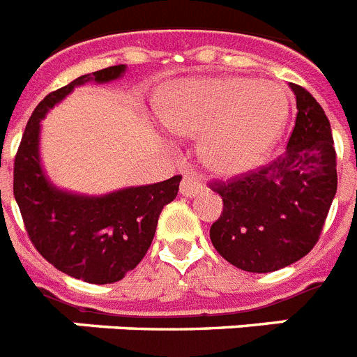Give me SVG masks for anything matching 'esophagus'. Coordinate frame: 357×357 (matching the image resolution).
<instances>
[{
  "label": "esophagus",
  "mask_w": 357,
  "mask_h": 357,
  "mask_svg": "<svg viewBox=\"0 0 357 357\" xmlns=\"http://www.w3.org/2000/svg\"><path fill=\"white\" fill-rule=\"evenodd\" d=\"M202 191V184L199 178H195L193 175H184L181 182V193L184 197H197Z\"/></svg>",
  "instance_id": "1"
}]
</instances>
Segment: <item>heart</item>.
<instances>
[{
    "mask_svg": "<svg viewBox=\"0 0 357 357\" xmlns=\"http://www.w3.org/2000/svg\"><path fill=\"white\" fill-rule=\"evenodd\" d=\"M160 123L176 135H202V162L222 176L242 175L267 157L289 117L282 86L248 77L191 79L158 97Z\"/></svg>",
    "mask_w": 357,
    "mask_h": 357,
    "instance_id": "b5f03b06",
    "label": "heart"
}]
</instances>
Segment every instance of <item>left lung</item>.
Here are the masks:
<instances>
[{
  "label": "left lung",
  "instance_id": "1",
  "mask_svg": "<svg viewBox=\"0 0 357 357\" xmlns=\"http://www.w3.org/2000/svg\"><path fill=\"white\" fill-rule=\"evenodd\" d=\"M296 123L283 153L229 181L211 182L224 211L209 236L222 258L248 273H273L314 248L337 190L336 149L324 108L300 84Z\"/></svg>",
  "mask_w": 357,
  "mask_h": 357
}]
</instances>
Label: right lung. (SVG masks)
<instances>
[{"label":"right lung","instance_id":"add662e5","mask_svg":"<svg viewBox=\"0 0 357 357\" xmlns=\"http://www.w3.org/2000/svg\"><path fill=\"white\" fill-rule=\"evenodd\" d=\"M126 66H108L48 93L36 106L14 158V197L26 234L48 264L88 283H114L148 252L158 215L178 193L182 176L105 197L66 193L52 185L39 160V123L54 105L88 81L108 83Z\"/></svg>","mask_w":357,"mask_h":357}]
</instances>
